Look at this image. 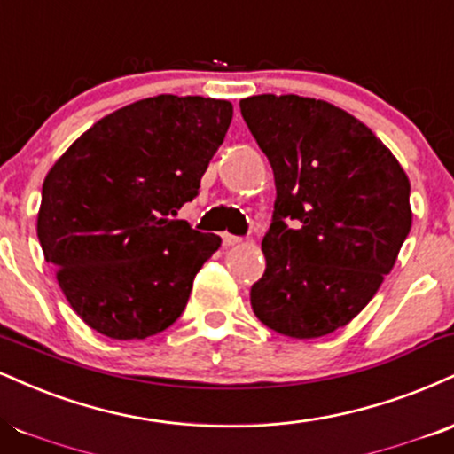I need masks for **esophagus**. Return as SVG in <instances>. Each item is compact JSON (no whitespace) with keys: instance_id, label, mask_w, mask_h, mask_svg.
<instances>
[{"instance_id":"obj_1","label":"esophagus","mask_w":454,"mask_h":454,"mask_svg":"<svg viewBox=\"0 0 454 454\" xmlns=\"http://www.w3.org/2000/svg\"><path fill=\"white\" fill-rule=\"evenodd\" d=\"M222 241H223V245H226V247H231V245H239V243H241L243 239L237 237V234L223 232V234H222Z\"/></svg>"}]
</instances>
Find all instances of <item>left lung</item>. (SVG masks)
I'll return each mask as SVG.
<instances>
[{"label":"left lung","mask_w":454,"mask_h":454,"mask_svg":"<svg viewBox=\"0 0 454 454\" xmlns=\"http://www.w3.org/2000/svg\"><path fill=\"white\" fill-rule=\"evenodd\" d=\"M241 116L275 173L251 309L292 338L347 325L379 292L411 232V182L376 135L332 103L258 95Z\"/></svg>","instance_id":"obj_1"}]
</instances>
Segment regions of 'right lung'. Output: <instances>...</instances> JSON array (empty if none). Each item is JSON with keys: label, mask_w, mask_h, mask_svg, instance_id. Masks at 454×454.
Listing matches in <instances>:
<instances>
[{"label": "right lung", "mask_w": 454, "mask_h": 454, "mask_svg": "<svg viewBox=\"0 0 454 454\" xmlns=\"http://www.w3.org/2000/svg\"><path fill=\"white\" fill-rule=\"evenodd\" d=\"M232 106L158 95L101 118L42 185L37 239L71 309L116 340L177 321L217 234L175 220L196 199Z\"/></svg>", "instance_id": "1"}]
</instances>
